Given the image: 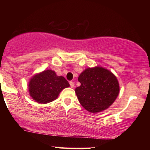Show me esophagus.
I'll return each mask as SVG.
<instances>
[{
	"label": "esophagus",
	"instance_id": "34e87169",
	"mask_svg": "<svg viewBox=\"0 0 150 150\" xmlns=\"http://www.w3.org/2000/svg\"><path fill=\"white\" fill-rule=\"evenodd\" d=\"M69 85H70V87L71 88L74 87V82L72 81H69Z\"/></svg>",
	"mask_w": 150,
	"mask_h": 150
}]
</instances>
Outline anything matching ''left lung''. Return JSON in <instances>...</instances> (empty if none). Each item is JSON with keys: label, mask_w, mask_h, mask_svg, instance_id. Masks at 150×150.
I'll use <instances>...</instances> for the list:
<instances>
[{"label": "left lung", "mask_w": 150, "mask_h": 150, "mask_svg": "<svg viewBox=\"0 0 150 150\" xmlns=\"http://www.w3.org/2000/svg\"><path fill=\"white\" fill-rule=\"evenodd\" d=\"M81 86L75 92L79 101L91 112L104 110L117 97L120 86L117 78L107 69L100 67L88 68L79 77Z\"/></svg>", "instance_id": "obj_1"}]
</instances>
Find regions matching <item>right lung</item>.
I'll return each instance as SVG.
<instances>
[{"instance_id":"add662e5","label":"right lung","mask_w":150,"mask_h":150,"mask_svg":"<svg viewBox=\"0 0 150 150\" xmlns=\"http://www.w3.org/2000/svg\"><path fill=\"white\" fill-rule=\"evenodd\" d=\"M69 87L67 80L54 71L45 70L34 76L29 82V93L37 102L46 104L54 101L65 88Z\"/></svg>"}]
</instances>
